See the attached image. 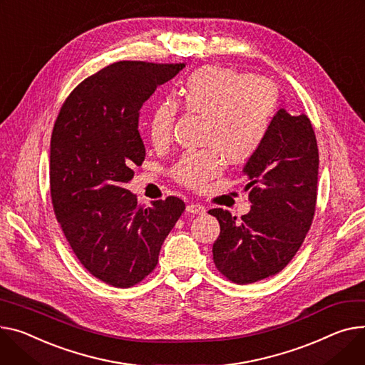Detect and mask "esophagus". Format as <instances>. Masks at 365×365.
<instances>
[{
    "label": "esophagus",
    "instance_id": "34e87169",
    "mask_svg": "<svg viewBox=\"0 0 365 365\" xmlns=\"http://www.w3.org/2000/svg\"><path fill=\"white\" fill-rule=\"evenodd\" d=\"M186 211L190 212V214H204L205 212V207L201 205V204H189L186 207Z\"/></svg>",
    "mask_w": 365,
    "mask_h": 365
}]
</instances>
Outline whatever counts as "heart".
<instances>
[{
	"instance_id": "b5f03b06",
	"label": "heart",
	"mask_w": 365,
	"mask_h": 365,
	"mask_svg": "<svg viewBox=\"0 0 365 365\" xmlns=\"http://www.w3.org/2000/svg\"><path fill=\"white\" fill-rule=\"evenodd\" d=\"M277 95L274 86L232 68L208 66L190 73L179 89V104L205 118L204 143L211 145L233 164L252 158L270 129ZM176 104L158 103L148 118V136L155 148L172 139ZM222 172L215 151L185 153L173 167L175 179L189 187H202Z\"/></svg>"
}]
</instances>
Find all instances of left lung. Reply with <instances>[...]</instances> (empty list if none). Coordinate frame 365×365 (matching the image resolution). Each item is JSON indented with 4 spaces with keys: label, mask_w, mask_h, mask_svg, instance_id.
Instances as JSON below:
<instances>
[{
    "label": "left lung",
    "mask_w": 365,
    "mask_h": 365,
    "mask_svg": "<svg viewBox=\"0 0 365 365\" xmlns=\"http://www.w3.org/2000/svg\"><path fill=\"white\" fill-rule=\"evenodd\" d=\"M242 172L250 180V212L240 218L222 208L208 212L220 223L212 245L215 267L229 280L248 284L282 272L311 227L319 148L309 118L280 108Z\"/></svg>",
    "instance_id": "1"
}]
</instances>
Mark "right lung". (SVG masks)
<instances>
[{"instance_id": "1", "label": "right lung", "mask_w": 365, "mask_h": 365, "mask_svg": "<svg viewBox=\"0 0 365 365\" xmlns=\"http://www.w3.org/2000/svg\"><path fill=\"white\" fill-rule=\"evenodd\" d=\"M185 64L118 61L67 96L50 150L54 212L85 269L114 287H130L158 262L185 202L176 197L138 204L126 189L145 160L139 110Z\"/></svg>"}]
</instances>
